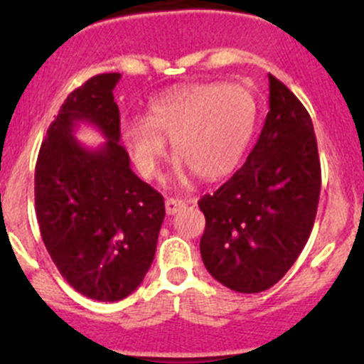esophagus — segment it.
I'll return each instance as SVG.
<instances>
[{
  "label": "esophagus",
  "instance_id": "1",
  "mask_svg": "<svg viewBox=\"0 0 364 364\" xmlns=\"http://www.w3.org/2000/svg\"><path fill=\"white\" fill-rule=\"evenodd\" d=\"M186 205L185 200L181 199H174V197H171V199L165 200V211H167V215H176V213L179 211V209H183Z\"/></svg>",
  "mask_w": 364,
  "mask_h": 364
}]
</instances>
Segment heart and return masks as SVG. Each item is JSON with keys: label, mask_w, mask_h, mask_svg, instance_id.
Instances as JSON below:
<instances>
[{"label": "heart", "mask_w": 364, "mask_h": 364, "mask_svg": "<svg viewBox=\"0 0 364 364\" xmlns=\"http://www.w3.org/2000/svg\"><path fill=\"white\" fill-rule=\"evenodd\" d=\"M257 102L240 84L211 82L181 87L149 105L146 119L121 123V141L144 178L159 176L167 142L179 156L178 174L188 167L203 179H218L236 168L250 142Z\"/></svg>", "instance_id": "1"}]
</instances>
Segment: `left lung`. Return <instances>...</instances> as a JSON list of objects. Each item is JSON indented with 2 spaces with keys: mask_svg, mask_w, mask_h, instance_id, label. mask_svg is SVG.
Instances as JSON below:
<instances>
[{
  "mask_svg": "<svg viewBox=\"0 0 364 364\" xmlns=\"http://www.w3.org/2000/svg\"><path fill=\"white\" fill-rule=\"evenodd\" d=\"M321 196V160L304 105L269 73V112L243 167L199 200L205 269L243 294L267 291L303 252Z\"/></svg>",
  "mask_w": 364,
  "mask_h": 364,
  "instance_id": "8db88e82",
  "label": "left lung"
}]
</instances>
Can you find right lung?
<instances>
[{
    "instance_id": "right-lung-1",
    "label": "right lung",
    "mask_w": 364,
    "mask_h": 364,
    "mask_svg": "<svg viewBox=\"0 0 364 364\" xmlns=\"http://www.w3.org/2000/svg\"><path fill=\"white\" fill-rule=\"evenodd\" d=\"M119 77L100 73L68 95L35 167L43 245L61 277L97 301H119L141 285L165 218L161 193L132 172L119 144V109L112 95ZM80 120L105 134L102 149L76 142L73 128Z\"/></svg>"
}]
</instances>
